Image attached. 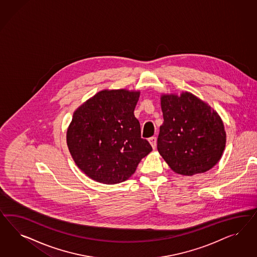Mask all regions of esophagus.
Wrapping results in <instances>:
<instances>
[{
  "mask_svg": "<svg viewBox=\"0 0 257 257\" xmlns=\"http://www.w3.org/2000/svg\"><path fill=\"white\" fill-rule=\"evenodd\" d=\"M149 142L151 143L152 147L154 149H156V137H152L149 139Z\"/></svg>",
  "mask_w": 257,
  "mask_h": 257,
  "instance_id": "1",
  "label": "esophagus"
}]
</instances>
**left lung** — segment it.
I'll return each instance as SVG.
<instances>
[{
    "label": "left lung",
    "mask_w": 257,
    "mask_h": 257,
    "mask_svg": "<svg viewBox=\"0 0 257 257\" xmlns=\"http://www.w3.org/2000/svg\"><path fill=\"white\" fill-rule=\"evenodd\" d=\"M164 122L157 150L172 171L191 176L211 170L225 148L224 126L218 113L193 94L163 95Z\"/></svg>",
    "instance_id": "left-lung-1"
}]
</instances>
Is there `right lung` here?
I'll use <instances>...</instances> for the list:
<instances>
[{"instance_id":"right-lung-1","label":"right lung","mask_w":257,"mask_h":257,"mask_svg":"<svg viewBox=\"0 0 257 257\" xmlns=\"http://www.w3.org/2000/svg\"><path fill=\"white\" fill-rule=\"evenodd\" d=\"M139 98L138 91L102 90L74 112L67 143L89 178L107 185L124 182L152 152L134 115Z\"/></svg>"}]
</instances>
